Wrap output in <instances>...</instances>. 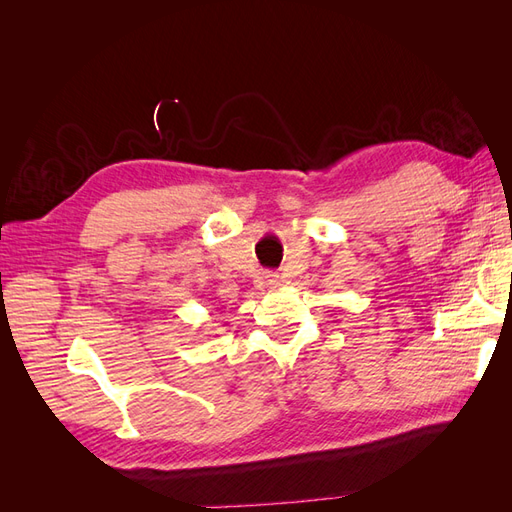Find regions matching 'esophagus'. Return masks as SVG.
Listing matches in <instances>:
<instances>
[{
  "mask_svg": "<svg viewBox=\"0 0 512 512\" xmlns=\"http://www.w3.org/2000/svg\"><path fill=\"white\" fill-rule=\"evenodd\" d=\"M265 284L271 286V288H277V286L282 284V277L277 275V273H267V275H265Z\"/></svg>",
  "mask_w": 512,
  "mask_h": 512,
  "instance_id": "1",
  "label": "esophagus"
}]
</instances>
